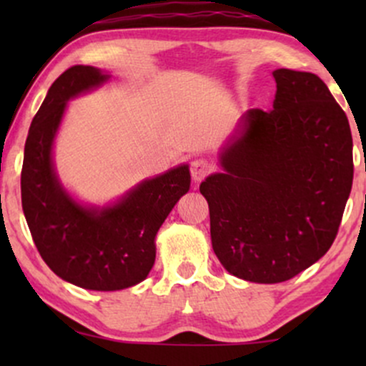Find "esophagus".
<instances>
[{"label":"esophagus","instance_id":"esophagus-1","mask_svg":"<svg viewBox=\"0 0 366 366\" xmlns=\"http://www.w3.org/2000/svg\"><path fill=\"white\" fill-rule=\"evenodd\" d=\"M213 172V165L204 158H197L191 163V175L194 180L204 179Z\"/></svg>","mask_w":366,"mask_h":366}]
</instances>
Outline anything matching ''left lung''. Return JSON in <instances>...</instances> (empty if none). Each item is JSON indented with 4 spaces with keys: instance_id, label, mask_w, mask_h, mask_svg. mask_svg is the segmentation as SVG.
Listing matches in <instances>:
<instances>
[{
    "instance_id": "left-lung-1",
    "label": "left lung",
    "mask_w": 366,
    "mask_h": 366,
    "mask_svg": "<svg viewBox=\"0 0 366 366\" xmlns=\"http://www.w3.org/2000/svg\"><path fill=\"white\" fill-rule=\"evenodd\" d=\"M274 110L242 115L199 186L217 258L239 279L277 284L312 267L337 236L352 186L346 113L318 75L274 72Z\"/></svg>"
}]
</instances>
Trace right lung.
I'll list each match as a JSON object with an SVG mask.
<instances>
[{"instance_id": "right-lung-1", "label": "right lung", "mask_w": 366, "mask_h": 366, "mask_svg": "<svg viewBox=\"0 0 366 366\" xmlns=\"http://www.w3.org/2000/svg\"><path fill=\"white\" fill-rule=\"evenodd\" d=\"M107 79L94 66L74 65L53 82L29 129L20 177L24 215L41 258L63 280L91 291H119L148 277L154 236L191 184L187 165L177 167L103 209L84 208L63 191L51 144L66 102Z\"/></svg>"}]
</instances>
